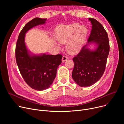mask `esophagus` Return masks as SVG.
I'll use <instances>...</instances> for the list:
<instances>
[{
    "instance_id": "obj_1",
    "label": "esophagus",
    "mask_w": 124,
    "mask_h": 124,
    "mask_svg": "<svg viewBox=\"0 0 124 124\" xmlns=\"http://www.w3.org/2000/svg\"><path fill=\"white\" fill-rule=\"evenodd\" d=\"M67 59H68V58L66 56H63L62 57V61L63 62H64L65 61H66Z\"/></svg>"
}]
</instances>
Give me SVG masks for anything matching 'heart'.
<instances>
[{
  "instance_id": "b5f03b06",
  "label": "heart",
  "mask_w": 124,
  "mask_h": 124,
  "mask_svg": "<svg viewBox=\"0 0 124 124\" xmlns=\"http://www.w3.org/2000/svg\"><path fill=\"white\" fill-rule=\"evenodd\" d=\"M88 33L85 25L75 23L58 27L56 30L57 41L66 44V49L71 54H76L81 50Z\"/></svg>"
}]
</instances>
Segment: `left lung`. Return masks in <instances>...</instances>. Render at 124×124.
<instances>
[{
	"label": "left lung",
	"mask_w": 124,
	"mask_h": 124,
	"mask_svg": "<svg viewBox=\"0 0 124 124\" xmlns=\"http://www.w3.org/2000/svg\"><path fill=\"white\" fill-rule=\"evenodd\" d=\"M92 29L87 40L80 52L73 58L74 66L72 73L74 81L81 87L93 85L102 76L105 70L109 51L108 34L101 24L94 18H88ZM94 43V50L88 46Z\"/></svg>",
	"instance_id": "1"
}]
</instances>
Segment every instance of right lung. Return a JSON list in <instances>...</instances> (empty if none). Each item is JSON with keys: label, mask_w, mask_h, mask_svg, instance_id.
I'll use <instances>...</instances> for the list:
<instances>
[{"label": "right lung", "mask_w": 124, "mask_h": 124, "mask_svg": "<svg viewBox=\"0 0 124 124\" xmlns=\"http://www.w3.org/2000/svg\"><path fill=\"white\" fill-rule=\"evenodd\" d=\"M47 18L36 17L26 24L19 35L16 48V61L19 72L29 86L39 91L47 89L51 85L62 58L60 54H34L25 45L26 32L38 25L45 24Z\"/></svg>", "instance_id": "1"}]
</instances>
